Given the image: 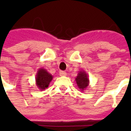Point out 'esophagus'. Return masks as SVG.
<instances>
[{
    "instance_id": "1",
    "label": "esophagus",
    "mask_w": 131,
    "mask_h": 131,
    "mask_svg": "<svg viewBox=\"0 0 131 131\" xmlns=\"http://www.w3.org/2000/svg\"><path fill=\"white\" fill-rule=\"evenodd\" d=\"M67 73L66 71H60V75L62 76V77H63V76H66Z\"/></svg>"
}]
</instances>
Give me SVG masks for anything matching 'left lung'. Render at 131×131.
Masks as SVG:
<instances>
[{
	"label": "left lung",
	"instance_id": "8db88e82",
	"mask_svg": "<svg viewBox=\"0 0 131 131\" xmlns=\"http://www.w3.org/2000/svg\"><path fill=\"white\" fill-rule=\"evenodd\" d=\"M75 81L79 89L84 91L89 85V79L88 74L84 70L79 71L75 78Z\"/></svg>",
	"mask_w": 131,
	"mask_h": 131
}]
</instances>
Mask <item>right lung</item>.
<instances>
[{
  "mask_svg": "<svg viewBox=\"0 0 131 131\" xmlns=\"http://www.w3.org/2000/svg\"><path fill=\"white\" fill-rule=\"evenodd\" d=\"M52 79L53 76L47 71V69L40 68L36 74V85L40 91H44L48 87Z\"/></svg>",
  "mask_w": 131,
  "mask_h": 131,
  "instance_id": "1",
  "label": "right lung"
}]
</instances>
